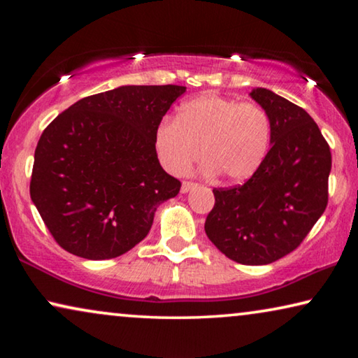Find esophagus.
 Returning <instances> with one entry per match:
<instances>
[{
  "instance_id": "34e87169",
  "label": "esophagus",
  "mask_w": 358,
  "mask_h": 358,
  "mask_svg": "<svg viewBox=\"0 0 358 358\" xmlns=\"http://www.w3.org/2000/svg\"><path fill=\"white\" fill-rule=\"evenodd\" d=\"M197 186V183H194V181H187V180H185L183 181V185H181V192H187V191H191L192 187H196Z\"/></svg>"
}]
</instances>
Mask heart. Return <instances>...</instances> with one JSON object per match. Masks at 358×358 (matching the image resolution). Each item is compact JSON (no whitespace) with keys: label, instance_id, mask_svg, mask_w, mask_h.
Instances as JSON below:
<instances>
[{"label":"heart","instance_id":"b5f03b06","mask_svg":"<svg viewBox=\"0 0 358 358\" xmlns=\"http://www.w3.org/2000/svg\"><path fill=\"white\" fill-rule=\"evenodd\" d=\"M271 121L256 102L205 94L181 104L177 118L156 128L157 156L169 172L183 173L201 156L203 171L227 181H243L268 153Z\"/></svg>","mask_w":358,"mask_h":358}]
</instances>
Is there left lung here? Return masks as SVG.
Segmentation results:
<instances>
[{
    "label": "left lung",
    "instance_id": "left-lung-1",
    "mask_svg": "<svg viewBox=\"0 0 358 358\" xmlns=\"http://www.w3.org/2000/svg\"><path fill=\"white\" fill-rule=\"evenodd\" d=\"M271 121V147L243 185L215 187L205 232L243 265H265L301 245L329 203L331 153L306 110L265 88L251 92Z\"/></svg>",
    "mask_w": 358,
    "mask_h": 358
}]
</instances>
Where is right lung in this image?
Instances as JSON below:
<instances>
[{
    "label": "right lung",
    "mask_w": 358,
    "mask_h": 358,
    "mask_svg": "<svg viewBox=\"0 0 358 358\" xmlns=\"http://www.w3.org/2000/svg\"><path fill=\"white\" fill-rule=\"evenodd\" d=\"M186 92L180 85H128L87 96L42 132L29 194L57 243L104 260L147 237L155 211L180 192L161 167L155 134Z\"/></svg>",
    "instance_id": "add662e5"
}]
</instances>
